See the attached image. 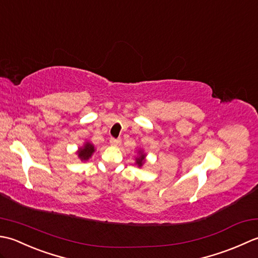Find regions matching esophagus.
<instances>
[{
  "instance_id": "esophagus-1",
  "label": "esophagus",
  "mask_w": 258,
  "mask_h": 258,
  "mask_svg": "<svg viewBox=\"0 0 258 258\" xmlns=\"http://www.w3.org/2000/svg\"><path fill=\"white\" fill-rule=\"evenodd\" d=\"M110 144H111L112 146H120V145H121V139L110 138Z\"/></svg>"
}]
</instances>
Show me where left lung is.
Instances as JSON below:
<instances>
[{
	"instance_id": "8db88e82",
	"label": "left lung",
	"mask_w": 258,
	"mask_h": 258,
	"mask_svg": "<svg viewBox=\"0 0 258 258\" xmlns=\"http://www.w3.org/2000/svg\"><path fill=\"white\" fill-rule=\"evenodd\" d=\"M144 159H145V156L144 155H141L139 158H137V164H138V166L140 167V166H143V164H144Z\"/></svg>"
}]
</instances>
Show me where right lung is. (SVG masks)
I'll return each instance as SVG.
<instances>
[{
  "mask_svg": "<svg viewBox=\"0 0 258 258\" xmlns=\"http://www.w3.org/2000/svg\"><path fill=\"white\" fill-rule=\"evenodd\" d=\"M93 151H94V147L91 144H87L83 148L79 150L78 155L82 160H88L91 157Z\"/></svg>",
  "mask_w": 258,
  "mask_h": 258,
  "instance_id": "right-lung-1",
  "label": "right lung"
}]
</instances>
